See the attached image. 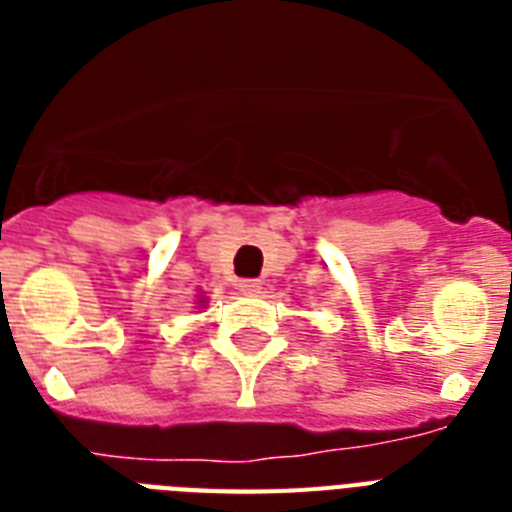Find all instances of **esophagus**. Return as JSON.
I'll return each mask as SVG.
<instances>
[{
  "mask_svg": "<svg viewBox=\"0 0 512 512\" xmlns=\"http://www.w3.org/2000/svg\"><path fill=\"white\" fill-rule=\"evenodd\" d=\"M239 292L241 295H260V281H255V279L239 281Z\"/></svg>",
  "mask_w": 512,
  "mask_h": 512,
  "instance_id": "1",
  "label": "esophagus"
}]
</instances>
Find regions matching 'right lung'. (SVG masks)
I'll use <instances>...</instances> for the list:
<instances>
[{
    "mask_svg": "<svg viewBox=\"0 0 512 512\" xmlns=\"http://www.w3.org/2000/svg\"><path fill=\"white\" fill-rule=\"evenodd\" d=\"M199 303H201V300H199Z\"/></svg>",
    "mask_w": 512,
    "mask_h": 512,
    "instance_id": "add662e5",
    "label": "right lung"
}]
</instances>
